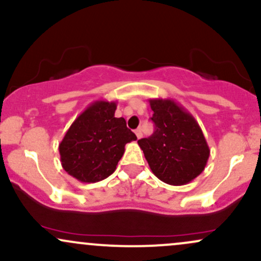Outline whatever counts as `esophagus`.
<instances>
[{
	"label": "esophagus",
	"mask_w": 261,
	"mask_h": 261,
	"mask_svg": "<svg viewBox=\"0 0 261 261\" xmlns=\"http://www.w3.org/2000/svg\"><path fill=\"white\" fill-rule=\"evenodd\" d=\"M135 134H136V136H137V139H141V137H142V131H141V128L139 127V128H136V130H135Z\"/></svg>",
	"instance_id": "1"
}]
</instances>
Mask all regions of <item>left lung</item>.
Returning <instances> with one entry per match:
<instances>
[{
    "label": "left lung",
    "instance_id": "8db88e82",
    "mask_svg": "<svg viewBox=\"0 0 261 261\" xmlns=\"http://www.w3.org/2000/svg\"><path fill=\"white\" fill-rule=\"evenodd\" d=\"M155 130L137 141L152 173L169 185H185L205 169L210 148L193 115L173 99H149Z\"/></svg>",
    "mask_w": 261,
    "mask_h": 261
}]
</instances>
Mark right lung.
<instances>
[{
    "label": "right lung",
    "instance_id": "right-lung-1",
    "mask_svg": "<svg viewBox=\"0 0 261 261\" xmlns=\"http://www.w3.org/2000/svg\"><path fill=\"white\" fill-rule=\"evenodd\" d=\"M115 110L116 101H93L60 142L62 168L81 182H97L113 174L125 145L137 140L125 119L115 118Z\"/></svg>",
    "mask_w": 261,
    "mask_h": 261
}]
</instances>
